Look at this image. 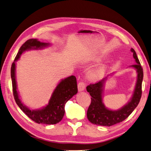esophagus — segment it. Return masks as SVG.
<instances>
[{
  "label": "esophagus",
  "mask_w": 151,
  "mask_h": 151,
  "mask_svg": "<svg viewBox=\"0 0 151 151\" xmlns=\"http://www.w3.org/2000/svg\"><path fill=\"white\" fill-rule=\"evenodd\" d=\"M86 85L84 82H80L78 83V89L79 91H83L85 89V88H86Z\"/></svg>",
  "instance_id": "34e87169"
}]
</instances>
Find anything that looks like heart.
I'll list each match as a JSON object with an SVG mask.
<instances>
[{"instance_id":"heart-1","label":"heart","mask_w":151,"mask_h":151,"mask_svg":"<svg viewBox=\"0 0 151 151\" xmlns=\"http://www.w3.org/2000/svg\"><path fill=\"white\" fill-rule=\"evenodd\" d=\"M91 60L95 62H98L100 60V59L99 58H92ZM106 70L107 65H102L101 66H99L98 68L92 69L89 73V74H88V76H89L90 79H91L92 80L97 81L102 78L103 75L105 74Z\"/></svg>"}]
</instances>
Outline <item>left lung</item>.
Returning a JSON list of instances; mask_svg holds the SVG:
<instances>
[{"mask_svg": "<svg viewBox=\"0 0 151 151\" xmlns=\"http://www.w3.org/2000/svg\"><path fill=\"white\" fill-rule=\"evenodd\" d=\"M131 51L133 52V57L137 63V64L131 65V67L137 69L138 75L133 98L126 105L117 111L110 110L105 108L102 101V93L103 83H105L106 78L95 83H91L89 86H87V91L89 92L92 98L91 105L87 110V116L88 121L94 124L111 126L121 122L129 117L140 102L142 93V83L144 73L134 50L131 48Z\"/></svg>", "mask_w": 151, "mask_h": 151, "instance_id": "obj_1", "label": "left lung"}]
</instances>
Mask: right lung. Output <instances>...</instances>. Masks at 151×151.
I'll use <instances>...</instances> for the list:
<instances>
[{
	"label": "right lung",
	"mask_w": 151,
	"mask_h": 151,
	"mask_svg": "<svg viewBox=\"0 0 151 151\" xmlns=\"http://www.w3.org/2000/svg\"><path fill=\"white\" fill-rule=\"evenodd\" d=\"M48 44L41 42L36 39H30L23 44L19 49L14 60L11 65V77L12 80L13 92L15 101L18 106L28 117L38 124H55L63 119L64 113L65 104L78 92L76 78L75 76H69L63 80L58 84L50 98L48 105L39 110H31L22 103L17 91V82L15 78V62L20 58L22 53L30 49L41 48Z\"/></svg>",
	"instance_id": "obj_1"
}]
</instances>
